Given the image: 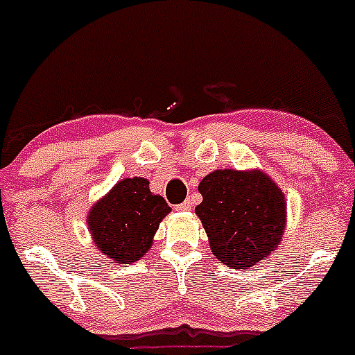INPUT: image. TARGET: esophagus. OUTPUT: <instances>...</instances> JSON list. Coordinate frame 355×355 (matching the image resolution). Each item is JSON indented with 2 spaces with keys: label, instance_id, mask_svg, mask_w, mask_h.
Instances as JSON below:
<instances>
[{
  "label": "esophagus",
  "instance_id": "1",
  "mask_svg": "<svg viewBox=\"0 0 355 355\" xmlns=\"http://www.w3.org/2000/svg\"><path fill=\"white\" fill-rule=\"evenodd\" d=\"M191 206H192L191 199H187V200H184L182 204H178V206H175V209H177V211H189V209H191Z\"/></svg>",
  "mask_w": 355,
  "mask_h": 355
}]
</instances>
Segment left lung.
<instances>
[{
    "label": "left lung",
    "mask_w": 355,
    "mask_h": 355,
    "mask_svg": "<svg viewBox=\"0 0 355 355\" xmlns=\"http://www.w3.org/2000/svg\"><path fill=\"white\" fill-rule=\"evenodd\" d=\"M202 202L196 214L211 252L234 270L266 259L284 237L285 196L261 170H216L199 184Z\"/></svg>",
    "instance_id": "1"
}]
</instances>
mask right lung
<instances>
[{
	"mask_svg": "<svg viewBox=\"0 0 355 355\" xmlns=\"http://www.w3.org/2000/svg\"><path fill=\"white\" fill-rule=\"evenodd\" d=\"M171 211L166 200L149 191V180L123 178L87 216L92 241L118 264L141 259L153 245L161 220Z\"/></svg>",
	"mask_w": 355,
	"mask_h": 355,
	"instance_id": "right-lung-1",
	"label": "right lung"
}]
</instances>
